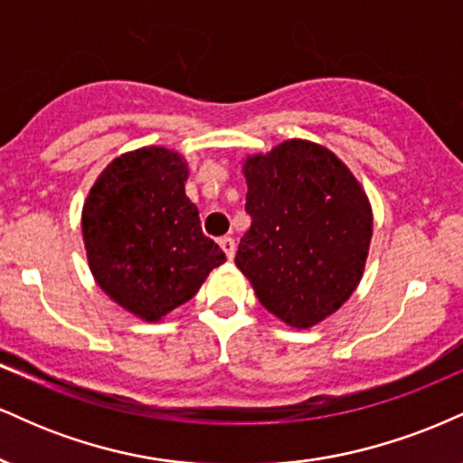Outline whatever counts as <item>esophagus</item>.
Instances as JSON below:
<instances>
[{"mask_svg": "<svg viewBox=\"0 0 463 463\" xmlns=\"http://www.w3.org/2000/svg\"><path fill=\"white\" fill-rule=\"evenodd\" d=\"M219 244H221L222 251H225L227 260H233V255H236V242H233V238L232 236H222Z\"/></svg>", "mask_w": 463, "mask_h": 463, "instance_id": "34e87169", "label": "esophagus"}]
</instances>
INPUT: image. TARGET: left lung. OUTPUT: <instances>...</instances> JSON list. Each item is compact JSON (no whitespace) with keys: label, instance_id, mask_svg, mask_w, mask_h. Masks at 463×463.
Here are the masks:
<instances>
[{"label":"left lung","instance_id":"left-lung-1","mask_svg":"<svg viewBox=\"0 0 463 463\" xmlns=\"http://www.w3.org/2000/svg\"><path fill=\"white\" fill-rule=\"evenodd\" d=\"M251 225L236 266L260 303L288 327L309 329L362 281L373 208L351 168L327 146L288 138L242 160Z\"/></svg>","mask_w":463,"mask_h":463}]
</instances>
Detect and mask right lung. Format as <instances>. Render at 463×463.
<instances>
[{"label":"right lung","instance_id":"right-lung-1","mask_svg":"<svg viewBox=\"0 0 463 463\" xmlns=\"http://www.w3.org/2000/svg\"><path fill=\"white\" fill-rule=\"evenodd\" d=\"M188 162L160 145L128 151L95 179L81 208L89 269L117 306L157 323L225 262L186 197Z\"/></svg>","mask_w":463,"mask_h":463}]
</instances>
